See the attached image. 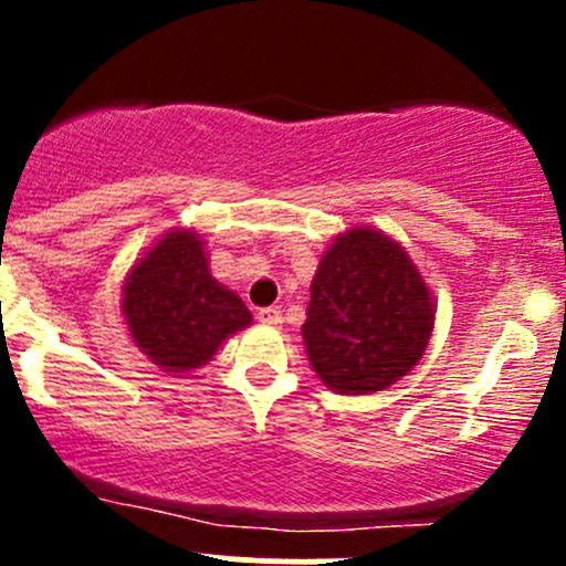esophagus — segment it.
Listing matches in <instances>:
<instances>
[{
    "mask_svg": "<svg viewBox=\"0 0 566 566\" xmlns=\"http://www.w3.org/2000/svg\"><path fill=\"white\" fill-rule=\"evenodd\" d=\"M256 319H260L262 325H282V312H279L276 306H265V310L256 312Z\"/></svg>",
    "mask_w": 566,
    "mask_h": 566,
    "instance_id": "obj_1",
    "label": "esophagus"
}]
</instances>
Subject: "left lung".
Listing matches in <instances>:
<instances>
[{
	"instance_id": "left-lung-1",
	"label": "left lung",
	"mask_w": 566,
	"mask_h": 566,
	"mask_svg": "<svg viewBox=\"0 0 566 566\" xmlns=\"http://www.w3.org/2000/svg\"><path fill=\"white\" fill-rule=\"evenodd\" d=\"M432 325L430 290L389 235L353 227L319 256L301 334L312 369L328 389H389L424 356Z\"/></svg>"
}]
</instances>
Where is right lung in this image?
<instances>
[{"label": "right lung", "instance_id": "add662e5", "mask_svg": "<svg viewBox=\"0 0 566 566\" xmlns=\"http://www.w3.org/2000/svg\"><path fill=\"white\" fill-rule=\"evenodd\" d=\"M123 315L136 347L164 373L202 367L227 336L251 323V312L210 276L202 238L172 230L125 276Z\"/></svg>", "mask_w": 566, "mask_h": 566}]
</instances>
